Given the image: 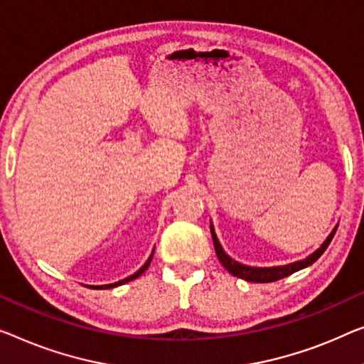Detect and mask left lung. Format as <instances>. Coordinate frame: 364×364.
<instances>
[{
    "instance_id": "1",
    "label": "left lung",
    "mask_w": 364,
    "mask_h": 364,
    "mask_svg": "<svg viewBox=\"0 0 364 364\" xmlns=\"http://www.w3.org/2000/svg\"><path fill=\"white\" fill-rule=\"evenodd\" d=\"M335 232H337V227H335V229L332 230V234L327 237V240L322 243L321 248H317V250L312 255H309V257L304 259H299V262L284 264V267L255 268V267H245V264H240V263H237L235 259H232L229 255L224 252V248L220 247V243H219V240H217V235L214 232V227H213V224H210V234H213L214 248H215L217 258H219V262L222 263V267L229 271L230 274H234V276H237V278H242L245 281H250V283H273V281L286 278V276L296 273V271H299L302 268L311 267V264L314 262H317V259L321 258V255L327 250V247L330 245V242H332Z\"/></svg>"
}]
</instances>
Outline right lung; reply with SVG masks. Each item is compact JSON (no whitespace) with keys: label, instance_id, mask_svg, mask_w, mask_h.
<instances>
[{"label":"right lung","instance_id":"obj_1","mask_svg":"<svg viewBox=\"0 0 364 364\" xmlns=\"http://www.w3.org/2000/svg\"><path fill=\"white\" fill-rule=\"evenodd\" d=\"M151 257H154V252H151V255H150V258L147 259V262H145V264L142 268H140L137 273H134L132 276H129V278H126V279H122V281H117V283H112V284H105V286H93V287H96V289H109V287H116V286H121V284H124V283H129V281H132V279H135V278H139L140 274L144 273L145 269L149 268V264H150V262H151ZM91 287V286H90Z\"/></svg>","mask_w":364,"mask_h":364}]
</instances>
